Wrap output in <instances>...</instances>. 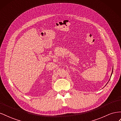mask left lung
<instances>
[{
    "label": "left lung",
    "mask_w": 121,
    "mask_h": 121,
    "mask_svg": "<svg viewBox=\"0 0 121 121\" xmlns=\"http://www.w3.org/2000/svg\"><path fill=\"white\" fill-rule=\"evenodd\" d=\"M112 76V75H111Z\"/></svg>",
    "instance_id": "obj_1"
}]
</instances>
